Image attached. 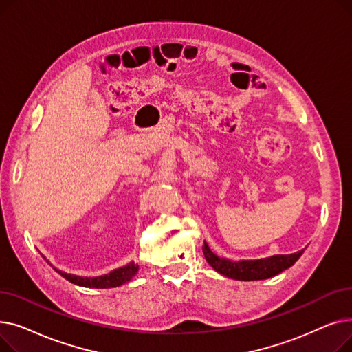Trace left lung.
I'll return each instance as SVG.
<instances>
[{"label": "left lung", "mask_w": 352, "mask_h": 352, "mask_svg": "<svg viewBox=\"0 0 352 352\" xmlns=\"http://www.w3.org/2000/svg\"><path fill=\"white\" fill-rule=\"evenodd\" d=\"M207 263L221 275H226L228 278L238 281H256V280H267L271 276L283 272L295 264V261L302 255L304 250L288 254V255H274L264 260H250V261H230L226 258H219L215 255L207 243L202 247Z\"/></svg>", "instance_id": "8db88e82"}]
</instances>
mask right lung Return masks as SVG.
I'll return each instance as SVG.
<instances>
[{
  "label": "right lung",
  "mask_w": 352,
  "mask_h": 352,
  "mask_svg": "<svg viewBox=\"0 0 352 352\" xmlns=\"http://www.w3.org/2000/svg\"><path fill=\"white\" fill-rule=\"evenodd\" d=\"M61 276H64L65 280L69 283L81 285V287H88V288H113V287H120L129 281L133 276L138 272V265L134 263H129L128 265L111 271L109 274L101 275V276H77V275H71L67 272H63L57 268H54Z\"/></svg>",
  "instance_id": "1"
}]
</instances>
